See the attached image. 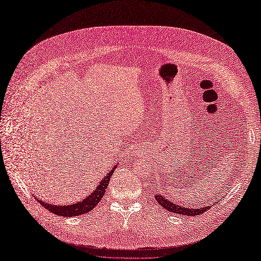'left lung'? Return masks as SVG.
Segmentation results:
<instances>
[{
	"label": "left lung",
	"mask_w": 261,
	"mask_h": 261,
	"mask_svg": "<svg viewBox=\"0 0 261 261\" xmlns=\"http://www.w3.org/2000/svg\"><path fill=\"white\" fill-rule=\"evenodd\" d=\"M155 200L158 203L161 204V206L170 212L173 213H178V215H183V216H199L202 215L203 212H206L207 210L210 209V204H207L206 207H199V203H197L198 206H196L195 208H185V206H178V203L176 204L175 202H173L169 200V196L164 197L161 195H156L155 196ZM208 203V202H207Z\"/></svg>",
	"instance_id": "8db88e82"
}]
</instances>
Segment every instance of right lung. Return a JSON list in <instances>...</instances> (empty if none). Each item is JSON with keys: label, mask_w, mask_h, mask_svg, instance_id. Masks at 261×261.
Segmentation results:
<instances>
[{"label": "right lung", "mask_w": 261, "mask_h": 261, "mask_svg": "<svg viewBox=\"0 0 261 261\" xmlns=\"http://www.w3.org/2000/svg\"><path fill=\"white\" fill-rule=\"evenodd\" d=\"M114 170H115V165L113 167V170L110 173H108L107 176L101 180V183L98 185L96 189H94V192L87 197V198L77 203L66 204V206H57V204H49L48 202L43 201L42 199H38L37 197L36 199L42 207H44L46 210H49L50 212L54 213V215L57 216L67 218V217H78L82 215H86V213L90 212L94 207H96L99 203V201L103 198L105 193L108 189L110 178H111Z\"/></svg>", "instance_id": "right-lung-1"}]
</instances>
